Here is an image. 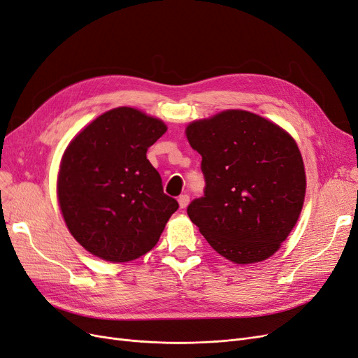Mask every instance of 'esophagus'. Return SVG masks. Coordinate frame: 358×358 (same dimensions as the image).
Here are the masks:
<instances>
[{
	"mask_svg": "<svg viewBox=\"0 0 358 358\" xmlns=\"http://www.w3.org/2000/svg\"><path fill=\"white\" fill-rule=\"evenodd\" d=\"M178 201H179V206H180V208H182V209H185L187 206H188V203H189V196H188V194H182V196H179Z\"/></svg>",
	"mask_w": 358,
	"mask_h": 358,
	"instance_id": "esophagus-1",
	"label": "esophagus"
}]
</instances>
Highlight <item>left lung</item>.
I'll list each match as a JSON object with an SVG mask.
<instances>
[{"mask_svg": "<svg viewBox=\"0 0 358 358\" xmlns=\"http://www.w3.org/2000/svg\"><path fill=\"white\" fill-rule=\"evenodd\" d=\"M201 155L204 196L189 220L216 252L237 264L273 255L296 225L306 192L300 150L282 128L245 110L188 125Z\"/></svg>", "mask_w": 358, "mask_h": 358, "instance_id": "8db88e82", "label": "left lung"}]
</instances>
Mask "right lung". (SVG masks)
<instances>
[{"label": "right lung", "mask_w": 358, "mask_h": 358, "mask_svg": "<svg viewBox=\"0 0 358 358\" xmlns=\"http://www.w3.org/2000/svg\"><path fill=\"white\" fill-rule=\"evenodd\" d=\"M166 129L157 117L117 107L92 121L64 152L62 216L74 239L95 257L125 263L145 255L178 210L146 158Z\"/></svg>", "instance_id": "right-lung-1"}]
</instances>
